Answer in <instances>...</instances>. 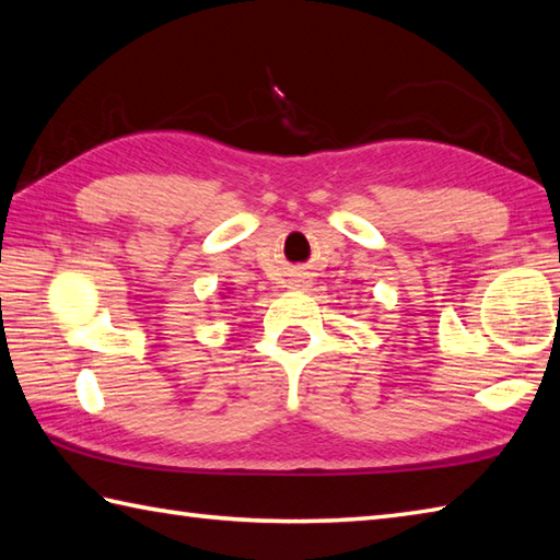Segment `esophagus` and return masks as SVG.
Listing matches in <instances>:
<instances>
[{
  "instance_id": "1",
  "label": "esophagus",
  "mask_w": 560,
  "mask_h": 560,
  "mask_svg": "<svg viewBox=\"0 0 560 560\" xmlns=\"http://www.w3.org/2000/svg\"><path fill=\"white\" fill-rule=\"evenodd\" d=\"M293 287H307V281H295Z\"/></svg>"
}]
</instances>
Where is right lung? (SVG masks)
I'll return each instance as SVG.
<instances>
[{
    "mask_svg": "<svg viewBox=\"0 0 560 560\" xmlns=\"http://www.w3.org/2000/svg\"><path fill=\"white\" fill-rule=\"evenodd\" d=\"M229 293H231V291H229ZM221 299H229V295H223V293H221Z\"/></svg>",
    "mask_w": 560,
    "mask_h": 560,
    "instance_id": "add662e5",
    "label": "right lung"
}]
</instances>
